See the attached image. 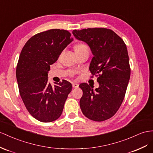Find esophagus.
Returning <instances> with one entry per match:
<instances>
[{"label": "esophagus", "mask_w": 153, "mask_h": 153, "mask_svg": "<svg viewBox=\"0 0 153 153\" xmlns=\"http://www.w3.org/2000/svg\"><path fill=\"white\" fill-rule=\"evenodd\" d=\"M78 87H79V85H78V84L75 83H72V87L73 88H77Z\"/></svg>", "instance_id": "34e87169"}]
</instances>
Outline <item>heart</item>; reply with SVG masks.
<instances>
[{
  "label": "heart",
  "mask_w": 153,
  "mask_h": 153,
  "mask_svg": "<svg viewBox=\"0 0 153 153\" xmlns=\"http://www.w3.org/2000/svg\"><path fill=\"white\" fill-rule=\"evenodd\" d=\"M85 46V45H83V44H77V45H76L75 46H74V50L80 49V48H82V47H83V46Z\"/></svg>",
  "instance_id": "b5f03b06"
}]
</instances>
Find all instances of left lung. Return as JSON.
<instances>
[{
    "label": "left lung",
    "instance_id": "1",
    "mask_svg": "<svg viewBox=\"0 0 153 153\" xmlns=\"http://www.w3.org/2000/svg\"><path fill=\"white\" fill-rule=\"evenodd\" d=\"M72 33L89 46L93 55L90 71L99 75L98 88L94 89L86 83L79 86L83 92L79 101L81 111L93 121L108 120L120 107L130 79L127 46L114 32L107 28L75 30Z\"/></svg>",
    "mask_w": 153,
    "mask_h": 153
}]
</instances>
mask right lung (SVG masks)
I'll return each instance as SVG.
<instances>
[{
    "label": "right lung",
    "mask_w": 153,
    "mask_h": 153,
    "mask_svg": "<svg viewBox=\"0 0 153 153\" xmlns=\"http://www.w3.org/2000/svg\"><path fill=\"white\" fill-rule=\"evenodd\" d=\"M73 38L65 30L52 29L35 35L26 42L19 58L16 77L19 92L30 114L41 122L59 117L72 86L70 82H48L50 65Z\"/></svg>",
    "instance_id": "add662e5"
}]
</instances>
